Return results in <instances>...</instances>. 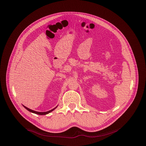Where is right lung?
Wrapping results in <instances>:
<instances>
[{"instance_id":"1","label":"right lung","mask_w":146,"mask_h":146,"mask_svg":"<svg viewBox=\"0 0 146 146\" xmlns=\"http://www.w3.org/2000/svg\"><path fill=\"white\" fill-rule=\"evenodd\" d=\"M24 106V107L25 109H26L28 111H30V112H31V113H35V114H37V115H47V114H48V113H49L50 112H51V111H52L54 110H55L56 107H57V106H56V107H55V108H54L53 109H52V110H49V111H45V112H39V111H34V110H31V109H29V108H27V107H26V106Z\"/></svg>"}]
</instances>
